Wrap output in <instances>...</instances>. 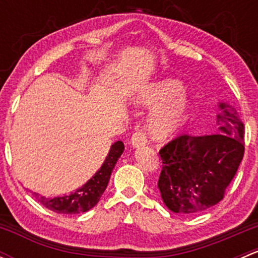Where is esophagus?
I'll return each mask as SVG.
<instances>
[{
	"label": "esophagus",
	"mask_w": 258,
	"mask_h": 258,
	"mask_svg": "<svg viewBox=\"0 0 258 258\" xmlns=\"http://www.w3.org/2000/svg\"><path fill=\"white\" fill-rule=\"evenodd\" d=\"M146 142H147V140H146V136L144 132H142V130H140V131L135 132V134L132 135L131 146L134 148L142 147V146L146 145Z\"/></svg>",
	"instance_id": "esophagus-1"
}]
</instances>
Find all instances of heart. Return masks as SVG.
<instances>
[{"mask_svg":"<svg viewBox=\"0 0 258 258\" xmlns=\"http://www.w3.org/2000/svg\"><path fill=\"white\" fill-rule=\"evenodd\" d=\"M181 81L166 79L150 83L136 93L134 103L150 108H159L148 123V132L157 142H168L184 130L188 119V97L182 95Z\"/></svg>","mask_w":258,"mask_h":258,"instance_id":"b5f03b06","label":"heart"}]
</instances>
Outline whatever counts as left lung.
Masks as SVG:
<instances>
[{"mask_svg": "<svg viewBox=\"0 0 258 258\" xmlns=\"http://www.w3.org/2000/svg\"><path fill=\"white\" fill-rule=\"evenodd\" d=\"M218 131L183 135L160 151L162 171L158 191L167 209L179 215L209 210L223 199L243 158V123L228 103H218Z\"/></svg>", "mask_w": 258, "mask_h": 258, "instance_id": "8db88e82", "label": "left lung"}]
</instances>
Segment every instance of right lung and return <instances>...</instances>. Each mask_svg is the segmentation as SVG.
I'll return each instance as SVG.
<instances>
[{"label":"right lung","instance_id":"obj_1","mask_svg":"<svg viewBox=\"0 0 258 258\" xmlns=\"http://www.w3.org/2000/svg\"><path fill=\"white\" fill-rule=\"evenodd\" d=\"M124 150L123 142L116 141L111 146L108 155L106 156L100 170L95 173L83 186L77 188L70 195H63L53 199H46L41 196L37 197L38 202L48 210L57 213H66V215H76V213L87 212L97 205L101 196L105 192L110 181L114 165L117 160L121 157Z\"/></svg>","mask_w":258,"mask_h":258}]
</instances>
